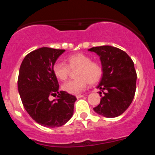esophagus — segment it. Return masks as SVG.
Returning <instances> with one entry per match:
<instances>
[{"mask_svg": "<svg viewBox=\"0 0 155 155\" xmlns=\"http://www.w3.org/2000/svg\"><path fill=\"white\" fill-rule=\"evenodd\" d=\"M82 97H84V94H78V95H76L77 98H82Z\"/></svg>", "mask_w": 155, "mask_h": 155, "instance_id": "1", "label": "esophagus"}]
</instances>
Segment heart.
<instances>
[{
  "instance_id": "heart-1",
  "label": "heart",
  "mask_w": 155,
  "mask_h": 155,
  "mask_svg": "<svg viewBox=\"0 0 155 155\" xmlns=\"http://www.w3.org/2000/svg\"><path fill=\"white\" fill-rule=\"evenodd\" d=\"M71 71L75 72V80L69 81L62 85V89L71 94H78L84 91L87 84H94L102 75L101 64L91 61V58L84 53H76L66 59V64L57 62L53 66L54 76L60 81H65Z\"/></svg>"
}]
</instances>
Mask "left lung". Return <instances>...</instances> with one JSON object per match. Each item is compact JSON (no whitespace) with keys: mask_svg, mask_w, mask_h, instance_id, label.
I'll return each instance as SVG.
<instances>
[{"mask_svg":"<svg viewBox=\"0 0 155 155\" xmlns=\"http://www.w3.org/2000/svg\"><path fill=\"white\" fill-rule=\"evenodd\" d=\"M88 51L99 57L102 76L97 88L102 97L94 111L98 115L114 118L125 112L136 91L137 73L132 59L126 52L111 46L92 47Z\"/></svg>","mask_w":155,"mask_h":155,"instance_id":"8db88e82","label":"left lung"}]
</instances>
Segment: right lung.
<instances>
[{
	"instance_id": "add662e5",
	"label": "right lung",
	"mask_w": 155,
	"mask_h": 155,
	"mask_svg": "<svg viewBox=\"0 0 155 155\" xmlns=\"http://www.w3.org/2000/svg\"><path fill=\"white\" fill-rule=\"evenodd\" d=\"M65 50L42 47L25 56L19 69L18 88L25 109L36 123L46 127H61L74 113V95L59 91L53 66ZM50 95H57L48 100Z\"/></svg>"
}]
</instances>
